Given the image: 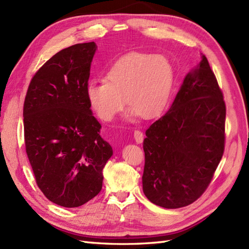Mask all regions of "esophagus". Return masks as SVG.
I'll list each match as a JSON object with an SVG mask.
<instances>
[{
    "label": "esophagus",
    "mask_w": 249,
    "mask_h": 249,
    "mask_svg": "<svg viewBox=\"0 0 249 249\" xmlns=\"http://www.w3.org/2000/svg\"><path fill=\"white\" fill-rule=\"evenodd\" d=\"M133 138L137 143H142L144 140V133L141 130H135L133 132Z\"/></svg>",
    "instance_id": "1"
}]
</instances>
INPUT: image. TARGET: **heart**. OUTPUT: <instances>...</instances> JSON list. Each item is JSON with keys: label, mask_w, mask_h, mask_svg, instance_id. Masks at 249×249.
Here are the masks:
<instances>
[{"label": "heart", "mask_w": 249, "mask_h": 249, "mask_svg": "<svg viewBox=\"0 0 249 249\" xmlns=\"http://www.w3.org/2000/svg\"><path fill=\"white\" fill-rule=\"evenodd\" d=\"M106 81L89 82V104L103 121H111L125 103L131 114L151 119L167 104L175 82V69L163 55L133 53L118 60L108 70Z\"/></svg>", "instance_id": "obj_1"}]
</instances>
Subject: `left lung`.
Here are the masks:
<instances>
[{
    "label": "left lung",
    "mask_w": 249,
    "mask_h": 249,
    "mask_svg": "<svg viewBox=\"0 0 249 249\" xmlns=\"http://www.w3.org/2000/svg\"><path fill=\"white\" fill-rule=\"evenodd\" d=\"M226 106L205 55L169 110L146 130L143 191L164 208L194 203L212 182L225 147Z\"/></svg>",
    "instance_id": "1"
}]
</instances>
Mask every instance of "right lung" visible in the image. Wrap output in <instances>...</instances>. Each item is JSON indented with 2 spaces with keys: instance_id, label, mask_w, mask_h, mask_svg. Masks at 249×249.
Wrapping results in <instances>:
<instances>
[{
  "instance_id": "add662e5",
  "label": "right lung",
  "mask_w": 249,
  "mask_h": 249,
  "mask_svg": "<svg viewBox=\"0 0 249 249\" xmlns=\"http://www.w3.org/2000/svg\"><path fill=\"white\" fill-rule=\"evenodd\" d=\"M95 49L89 42L55 53L33 76L24 101L25 148L36 185L63 207H79L100 193L112 156L86 94Z\"/></svg>"
}]
</instances>
